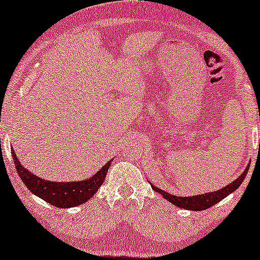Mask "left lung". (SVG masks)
Wrapping results in <instances>:
<instances>
[{
    "label": "left lung",
    "mask_w": 260,
    "mask_h": 260,
    "mask_svg": "<svg viewBox=\"0 0 260 260\" xmlns=\"http://www.w3.org/2000/svg\"><path fill=\"white\" fill-rule=\"evenodd\" d=\"M248 165L246 167V169L244 170V173L238 177L237 180H234L233 182H231L229 186H226L222 189H219L216 191H212V193H206V194H200V195H195V197H186V198H181V197H175V195H172L167 191L159 189L157 187H154L151 184V188L155 191H157L161 195H163V198H166L169 202H172L177 207L180 208H184V209H190V211H204V209H207L212 206H214L216 202L221 201L222 199H225L227 195H230L231 193H233L234 190L237 189L238 187L240 186L241 182H243L245 177L247 175L248 172Z\"/></svg>",
    "instance_id": "obj_1"
}]
</instances>
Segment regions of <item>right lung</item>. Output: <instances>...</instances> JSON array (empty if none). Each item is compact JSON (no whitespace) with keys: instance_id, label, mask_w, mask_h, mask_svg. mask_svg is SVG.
I'll return each instance as SVG.
<instances>
[{"instance_id":"obj_1","label":"right lung","mask_w":260,"mask_h":260,"mask_svg":"<svg viewBox=\"0 0 260 260\" xmlns=\"http://www.w3.org/2000/svg\"><path fill=\"white\" fill-rule=\"evenodd\" d=\"M12 156L16 172L28 189L42 200L59 208L76 207L90 200L104 182L110 163L112 161V159L109 161L88 180L78 181V182H54V181L40 179L33 173L28 172L19 162L14 149H12Z\"/></svg>"}]
</instances>
